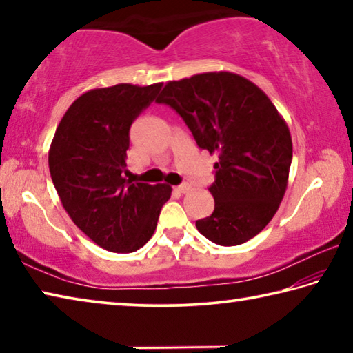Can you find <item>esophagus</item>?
I'll return each mask as SVG.
<instances>
[{"label":"esophagus","instance_id":"1","mask_svg":"<svg viewBox=\"0 0 353 353\" xmlns=\"http://www.w3.org/2000/svg\"><path fill=\"white\" fill-rule=\"evenodd\" d=\"M176 190L179 191V193H188V191L191 190V187L188 183H182V185H179V187H176Z\"/></svg>","mask_w":353,"mask_h":353}]
</instances>
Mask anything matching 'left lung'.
<instances>
[{
	"instance_id": "obj_1",
	"label": "left lung",
	"mask_w": 353,
	"mask_h": 353,
	"mask_svg": "<svg viewBox=\"0 0 353 353\" xmlns=\"http://www.w3.org/2000/svg\"><path fill=\"white\" fill-rule=\"evenodd\" d=\"M157 103L171 105L196 143L218 154L210 193L214 210L196 227L219 246L259 235L279 210L292 159L288 124L266 93L230 71L170 81Z\"/></svg>"
}]
</instances>
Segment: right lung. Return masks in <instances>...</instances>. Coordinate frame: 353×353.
Masks as SVG:
<instances>
[{"label":"right lung","mask_w":353,"mask_h":353,"mask_svg":"<svg viewBox=\"0 0 353 353\" xmlns=\"http://www.w3.org/2000/svg\"><path fill=\"white\" fill-rule=\"evenodd\" d=\"M160 87L162 82L117 83L81 94L65 112L48 152L65 212L110 252L128 254L145 246L171 196L166 183H132L123 177L130 124Z\"/></svg>","instance_id":"add662e5"}]
</instances>
